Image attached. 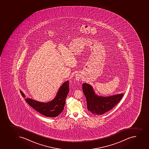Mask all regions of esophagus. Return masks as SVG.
<instances>
[{"label": "esophagus", "mask_w": 149, "mask_h": 149, "mask_svg": "<svg viewBox=\"0 0 149 149\" xmlns=\"http://www.w3.org/2000/svg\"><path fill=\"white\" fill-rule=\"evenodd\" d=\"M76 78L77 80H79L80 78V77L79 76H77V77H76Z\"/></svg>", "instance_id": "34e87169"}]
</instances>
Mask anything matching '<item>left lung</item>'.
<instances>
[{
  "instance_id": "obj_1",
  "label": "left lung",
  "mask_w": 149,
  "mask_h": 149,
  "mask_svg": "<svg viewBox=\"0 0 149 149\" xmlns=\"http://www.w3.org/2000/svg\"><path fill=\"white\" fill-rule=\"evenodd\" d=\"M83 90L87 102V109L94 115H102L114 107L121 100L123 94L102 97L95 94L91 86L83 84Z\"/></svg>"
}]
</instances>
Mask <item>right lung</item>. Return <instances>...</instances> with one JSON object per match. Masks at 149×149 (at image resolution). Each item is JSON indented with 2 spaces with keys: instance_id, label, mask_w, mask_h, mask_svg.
<instances>
[{
  "instance_id": "1",
  "label": "right lung",
  "mask_w": 149,
  "mask_h": 149,
  "mask_svg": "<svg viewBox=\"0 0 149 149\" xmlns=\"http://www.w3.org/2000/svg\"><path fill=\"white\" fill-rule=\"evenodd\" d=\"M69 90V81H68L61 86L54 99L47 103L40 102L28 98L25 99L23 93L21 91L20 93L22 97L25 99L26 102L37 112L45 116L54 118L59 116L63 112Z\"/></svg>"
}]
</instances>
